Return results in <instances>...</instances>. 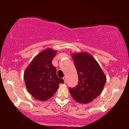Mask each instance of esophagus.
<instances>
[{"mask_svg":"<svg viewBox=\"0 0 129 129\" xmlns=\"http://www.w3.org/2000/svg\"><path fill=\"white\" fill-rule=\"evenodd\" d=\"M63 79L64 80V83H67V77L66 76L63 77Z\"/></svg>","mask_w":129,"mask_h":129,"instance_id":"1","label":"esophagus"}]
</instances>
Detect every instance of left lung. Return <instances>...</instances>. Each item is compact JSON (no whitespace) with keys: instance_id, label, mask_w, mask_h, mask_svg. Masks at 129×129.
<instances>
[{"instance_id":"left-lung-1","label":"left lung","mask_w":129,"mask_h":129,"mask_svg":"<svg viewBox=\"0 0 129 129\" xmlns=\"http://www.w3.org/2000/svg\"><path fill=\"white\" fill-rule=\"evenodd\" d=\"M71 55L79 81L76 87L70 88V93L78 103H89L102 92L106 76L97 60L89 53L77 52Z\"/></svg>"}]
</instances>
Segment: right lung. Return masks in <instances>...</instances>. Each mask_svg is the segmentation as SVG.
Listing matches in <instances>:
<instances>
[{
  "mask_svg": "<svg viewBox=\"0 0 129 129\" xmlns=\"http://www.w3.org/2000/svg\"><path fill=\"white\" fill-rule=\"evenodd\" d=\"M57 51L51 48L43 50L34 57L24 73L27 91L35 100H47L53 95L63 80L58 77L52 65Z\"/></svg>",
  "mask_w": 129,
  "mask_h": 129,
  "instance_id": "obj_1",
  "label": "right lung"
}]
</instances>
